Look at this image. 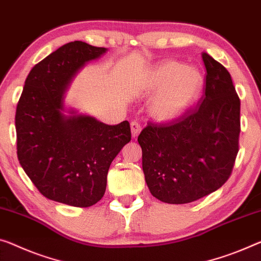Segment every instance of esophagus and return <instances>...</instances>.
<instances>
[{
	"label": "esophagus",
	"instance_id": "esophagus-1",
	"mask_svg": "<svg viewBox=\"0 0 261 261\" xmlns=\"http://www.w3.org/2000/svg\"><path fill=\"white\" fill-rule=\"evenodd\" d=\"M130 132H132V136L133 138H136L140 134V132H141V127H140V125L138 122H130Z\"/></svg>",
	"mask_w": 261,
	"mask_h": 261
}]
</instances>
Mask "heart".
<instances>
[{
    "mask_svg": "<svg viewBox=\"0 0 261 261\" xmlns=\"http://www.w3.org/2000/svg\"><path fill=\"white\" fill-rule=\"evenodd\" d=\"M202 87L203 75L197 69L167 61L151 67L141 91L146 97L156 94L149 105V114L158 122L167 123L182 118L194 106Z\"/></svg>",
    "mask_w": 261,
    "mask_h": 261,
    "instance_id": "b5f03b06",
    "label": "heart"
}]
</instances>
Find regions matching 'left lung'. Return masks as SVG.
<instances>
[{
    "label": "left lung",
    "instance_id": "1",
    "mask_svg": "<svg viewBox=\"0 0 261 261\" xmlns=\"http://www.w3.org/2000/svg\"><path fill=\"white\" fill-rule=\"evenodd\" d=\"M202 57L203 101L174 122L148 125L138 138L144 179L164 203H190L219 189L238 153L239 97L225 67L206 52Z\"/></svg>",
    "mask_w": 261,
    "mask_h": 261
}]
</instances>
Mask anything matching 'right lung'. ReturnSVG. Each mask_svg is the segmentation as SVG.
<instances>
[{
  "instance_id": "add662e5",
  "label": "right lung",
  "mask_w": 261,
  "mask_h": 261,
  "mask_svg": "<svg viewBox=\"0 0 261 261\" xmlns=\"http://www.w3.org/2000/svg\"><path fill=\"white\" fill-rule=\"evenodd\" d=\"M107 50L74 41L52 52L28 74L16 110L22 168L43 196L71 206L102 198L111 163L130 141L128 121L106 125L65 103L78 72Z\"/></svg>"
}]
</instances>
